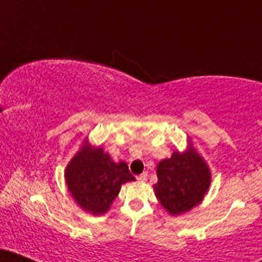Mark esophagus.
Listing matches in <instances>:
<instances>
[{
  "instance_id": "obj_1",
  "label": "esophagus",
  "mask_w": 262,
  "mask_h": 262,
  "mask_svg": "<svg viewBox=\"0 0 262 262\" xmlns=\"http://www.w3.org/2000/svg\"><path fill=\"white\" fill-rule=\"evenodd\" d=\"M137 180L139 182H145L146 180H148V173L146 172H144V173H141V175H139L137 177Z\"/></svg>"
}]
</instances>
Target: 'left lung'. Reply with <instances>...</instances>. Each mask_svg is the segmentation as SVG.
Masks as SVG:
<instances>
[{
	"label": "left lung",
	"mask_w": 262,
	"mask_h": 262,
	"mask_svg": "<svg viewBox=\"0 0 262 262\" xmlns=\"http://www.w3.org/2000/svg\"><path fill=\"white\" fill-rule=\"evenodd\" d=\"M185 151L172 152L156 165L158 182L152 186L159 202L170 215L187 213L202 203L208 192L212 173L191 139Z\"/></svg>",
	"instance_id": "left-lung-1"
}]
</instances>
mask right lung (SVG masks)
<instances>
[{
    "mask_svg": "<svg viewBox=\"0 0 262 262\" xmlns=\"http://www.w3.org/2000/svg\"><path fill=\"white\" fill-rule=\"evenodd\" d=\"M64 176L75 202L92 215L104 214L123 183L135 181L124 161L114 162L102 146H93L87 138L68 164Z\"/></svg>",
    "mask_w": 262,
    "mask_h": 262,
    "instance_id": "obj_1",
    "label": "right lung"
}]
</instances>
